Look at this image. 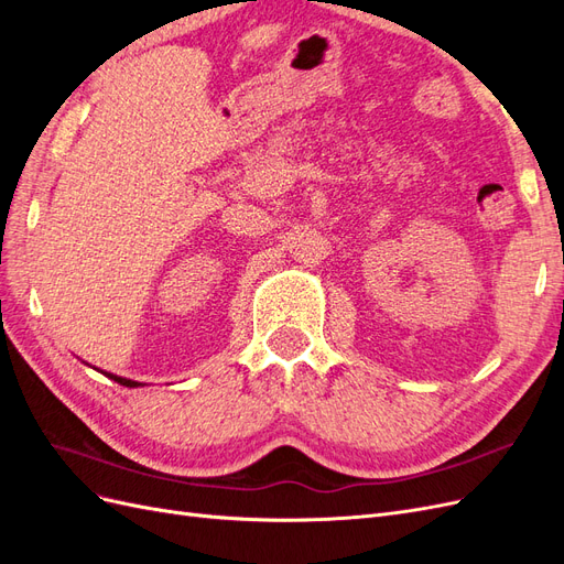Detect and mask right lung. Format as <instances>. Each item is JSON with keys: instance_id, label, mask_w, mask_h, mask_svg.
I'll use <instances>...</instances> for the list:
<instances>
[{"instance_id": "right-lung-1", "label": "right lung", "mask_w": 564, "mask_h": 564, "mask_svg": "<svg viewBox=\"0 0 564 564\" xmlns=\"http://www.w3.org/2000/svg\"><path fill=\"white\" fill-rule=\"evenodd\" d=\"M106 373V377H110V379H115L117 383H122V386H141V383H135V381H127V379H122V377H112V373H108V371H104Z\"/></svg>"}]
</instances>
